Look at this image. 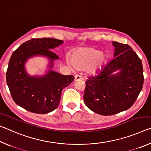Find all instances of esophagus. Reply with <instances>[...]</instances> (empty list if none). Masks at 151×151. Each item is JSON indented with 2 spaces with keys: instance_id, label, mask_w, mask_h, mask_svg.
Masks as SVG:
<instances>
[{
  "instance_id": "esophagus-1",
  "label": "esophagus",
  "mask_w": 151,
  "mask_h": 151,
  "mask_svg": "<svg viewBox=\"0 0 151 151\" xmlns=\"http://www.w3.org/2000/svg\"><path fill=\"white\" fill-rule=\"evenodd\" d=\"M83 79V77L81 75H76L75 76V81H80Z\"/></svg>"
}]
</instances>
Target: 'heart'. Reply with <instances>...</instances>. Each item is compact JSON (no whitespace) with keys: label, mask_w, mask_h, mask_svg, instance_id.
<instances>
[{"label":"heart","mask_w":151,"mask_h":151,"mask_svg":"<svg viewBox=\"0 0 151 151\" xmlns=\"http://www.w3.org/2000/svg\"><path fill=\"white\" fill-rule=\"evenodd\" d=\"M106 60V55L100 50L94 48H82L74 52L71 60L67 58L66 62L71 67L85 69L88 74H93L101 69Z\"/></svg>","instance_id":"b5f03b06"}]
</instances>
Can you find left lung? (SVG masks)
Listing matches in <instances>:
<instances>
[{
  "label": "left lung",
  "mask_w": 151,
  "mask_h": 151,
  "mask_svg": "<svg viewBox=\"0 0 151 151\" xmlns=\"http://www.w3.org/2000/svg\"><path fill=\"white\" fill-rule=\"evenodd\" d=\"M114 58L88 78L84 93L86 106L101 115L129 109L141 91L144 76L141 60L128 45L112 42Z\"/></svg>",
  "instance_id": "left-lung-1"
}]
</instances>
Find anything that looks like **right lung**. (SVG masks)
<instances>
[{
	"label": "right lung",
	"instance_id": "add662e5",
	"mask_svg": "<svg viewBox=\"0 0 151 151\" xmlns=\"http://www.w3.org/2000/svg\"><path fill=\"white\" fill-rule=\"evenodd\" d=\"M63 43V40L50 38L32 39L14 51L6 70V83L18 105L37 114H47L57 108L63 89L75 79L73 75H63L52 70L54 60L59 57L50 50ZM35 56H44L50 60L45 75L30 76L27 73L25 64Z\"/></svg>",
	"mask_w": 151,
	"mask_h": 151
}]
</instances>
